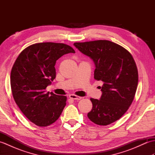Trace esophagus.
<instances>
[{
  "label": "esophagus",
  "mask_w": 155,
  "mask_h": 155,
  "mask_svg": "<svg viewBox=\"0 0 155 155\" xmlns=\"http://www.w3.org/2000/svg\"><path fill=\"white\" fill-rule=\"evenodd\" d=\"M69 97H70L71 99H73V100H77V101H79L81 99V97H78V96H76L74 94H70L69 95Z\"/></svg>",
  "instance_id": "obj_1"
}]
</instances>
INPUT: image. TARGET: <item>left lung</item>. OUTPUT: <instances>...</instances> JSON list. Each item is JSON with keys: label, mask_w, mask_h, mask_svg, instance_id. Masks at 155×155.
Masks as SVG:
<instances>
[{"label": "left lung", "mask_w": 155, "mask_h": 155, "mask_svg": "<svg viewBox=\"0 0 155 155\" xmlns=\"http://www.w3.org/2000/svg\"><path fill=\"white\" fill-rule=\"evenodd\" d=\"M74 46L93 60L94 79L103 83L100 99L91 98L93 108L88 118L103 126L114 123L126 113L136 93L139 78L132 55L106 40L75 42Z\"/></svg>", "instance_id": "8db88e82"}]
</instances>
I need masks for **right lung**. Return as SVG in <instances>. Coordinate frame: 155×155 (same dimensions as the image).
I'll return each mask as SVG.
<instances>
[{"label": "right lung", "mask_w": 155, "mask_h": 155, "mask_svg": "<svg viewBox=\"0 0 155 155\" xmlns=\"http://www.w3.org/2000/svg\"><path fill=\"white\" fill-rule=\"evenodd\" d=\"M75 51L62 43L41 42L29 46L19 54L11 74L13 97L22 113L39 127L48 126L61 116L67 97L45 89L56 77V62Z\"/></svg>", "instance_id": "add662e5"}]
</instances>
